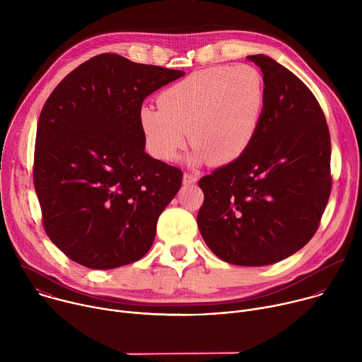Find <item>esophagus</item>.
<instances>
[{"mask_svg": "<svg viewBox=\"0 0 362 362\" xmlns=\"http://www.w3.org/2000/svg\"><path fill=\"white\" fill-rule=\"evenodd\" d=\"M197 182V176L194 173H190V172H185L183 175V183L185 185H193Z\"/></svg>", "mask_w": 362, "mask_h": 362, "instance_id": "esophagus-1", "label": "esophagus"}]
</instances>
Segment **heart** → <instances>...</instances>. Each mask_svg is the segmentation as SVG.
<instances>
[{
    "label": "heart",
    "instance_id": "heart-1",
    "mask_svg": "<svg viewBox=\"0 0 362 362\" xmlns=\"http://www.w3.org/2000/svg\"><path fill=\"white\" fill-rule=\"evenodd\" d=\"M159 107L143 106L140 126L148 151L173 160L192 140L194 162L212 158L218 165L239 159L250 146L265 107V83L247 64L194 71L159 97Z\"/></svg>",
    "mask_w": 362,
    "mask_h": 362
}]
</instances>
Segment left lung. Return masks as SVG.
<instances>
[{"label":"left lung","instance_id":"obj_1","mask_svg":"<svg viewBox=\"0 0 362 362\" xmlns=\"http://www.w3.org/2000/svg\"><path fill=\"white\" fill-rule=\"evenodd\" d=\"M262 70L265 107L242 156L199 186V230L222 261L240 267L279 262L315 235L329 199L331 137L318 100L268 56H249Z\"/></svg>","mask_w":362,"mask_h":362}]
</instances>
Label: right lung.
I'll return each instance as SVG.
<instances>
[{
    "label": "right lung",
    "mask_w": 362,
    "mask_h": 362,
    "mask_svg": "<svg viewBox=\"0 0 362 362\" xmlns=\"http://www.w3.org/2000/svg\"><path fill=\"white\" fill-rule=\"evenodd\" d=\"M185 71L98 54L47 98L33 179L47 236L71 261L115 269L143 257L160 214L180 189V169L144 151V98Z\"/></svg>",
    "instance_id": "right-lung-1"
}]
</instances>
